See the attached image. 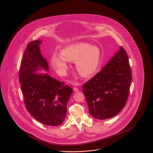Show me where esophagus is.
I'll use <instances>...</instances> for the list:
<instances>
[{"mask_svg": "<svg viewBox=\"0 0 153 153\" xmlns=\"http://www.w3.org/2000/svg\"><path fill=\"white\" fill-rule=\"evenodd\" d=\"M73 91H74L75 92H78L79 91V89L77 88H76V87H74V88H73Z\"/></svg>", "mask_w": 153, "mask_h": 153, "instance_id": "34e87169", "label": "esophagus"}]
</instances>
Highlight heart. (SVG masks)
Here are the masks:
<instances>
[{
	"label": "heart",
	"instance_id": "heart-1",
	"mask_svg": "<svg viewBox=\"0 0 153 153\" xmlns=\"http://www.w3.org/2000/svg\"><path fill=\"white\" fill-rule=\"evenodd\" d=\"M61 56L55 53L51 59L53 67L64 74L68 68L67 61L75 62L77 72L83 77H89L97 70L101 60V51L96 46L85 42L68 45L61 50Z\"/></svg>",
	"mask_w": 153,
	"mask_h": 153
}]
</instances>
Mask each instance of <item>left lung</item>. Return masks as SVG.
<instances>
[{
    "mask_svg": "<svg viewBox=\"0 0 153 153\" xmlns=\"http://www.w3.org/2000/svg\"><path fill=\"white\" fill-rule=\"evenodd\" d=\"M120 50L103 68L83 86L91 115L103 120L117 115L125 107L132 73L128 55Z\"/></svg>",
    "mask_w": 153,
    "mask_h": 153,
    "instance_id": "obj_1",
    "label": "left lung"
}]
</instances>
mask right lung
<instances>
[{
	"label": "right lung",
	"mask_w": 153,
	"mask_h": 153,
	"mask_svg": "<svg viewBox=\"0 0 153 153\" xmlns=\"http://www.w3.org/2000/svg\"><path fill=\"white\" fill-rule=\"evenodd\" d=\"M41 43L36 40L28 44L21 62L19 80L29 113L44 125L57 126L65 121L73 89L47 74L35 73L41 68L49 70L48 62L41 53Z\"/></svg>",
	"instance_id": "1"
}]
</instances>
